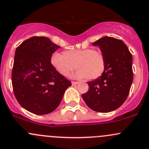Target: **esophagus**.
<instances>
[{"label": "esophagus", "instance_id": "obj_1", "mask_svg": "<svg viewBox=\"0 0 149 149\" xmlns=\"http://www.w3.org/2000/svg\"><path fill=\"white\" fill-rule=\"evenodd\" d=\"M78 83H79L78 82H72V85H77Z\"/></svg>", "mask_w": 149, "mask_h": 149}]
</instances>
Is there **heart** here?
Listing matches in <instances>:
<instances>
[{"label":"heart","mask_w":149,"mask_h":149,"mask_svg":"<svg viewBox=\"0 0 149 149\" xmlns=\"http://www.w3.org/2000/svg\"><path fill=\"white\" fill-rule=\"evenodd\" d=\"M50 61L55 70L62 76H68L76 67L77 77L94 79L99 77L105 70L103 54L93 49L67 50L63 54L55 52Z\"/></svg>","instance_id":"heart-1"}]
</instances>
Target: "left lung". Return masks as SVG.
Segmentation results:
<instances>
[{
	"label": "left lung",
	"instance_id": "obj_1",
	"mask_svg": "<svg viewBox=\"0 0 149 149\" xmlns=\"http://www.w3.org/2000/svg\"><path fill=\"white\" fill-rule=\"evenodd\" d=\"M105 57L101 76L87 82L89 90L82 97L90 109L109 113L120 107L129 94L133 79L132 54L120 39L104 36L93 43Z\"/></svg>",
	"mask_w": 149,
	"mask_h": 149
}]
</instances>
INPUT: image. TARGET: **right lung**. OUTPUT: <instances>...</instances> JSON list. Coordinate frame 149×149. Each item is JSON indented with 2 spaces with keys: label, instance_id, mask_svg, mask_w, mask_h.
Masks as SVG:
<instances>
[{
  "label": "right lung",
  "instance_id": "1",
  "mask_svg": "<svg viewBox=\"0 0 149 149\" xmlns=\"http://www.w3.org/2000/svg\"><path fill=\"white\" fill-rule=\"evenodd\" d=\"M59 48L45 36H33L16 48L11 75L13 93L18 103L31 113L53 112L72 85L51 64L52 54Z\"/></svg>",
  "mask_w": 149,
  "mask_h": 149
}]
</instances>
